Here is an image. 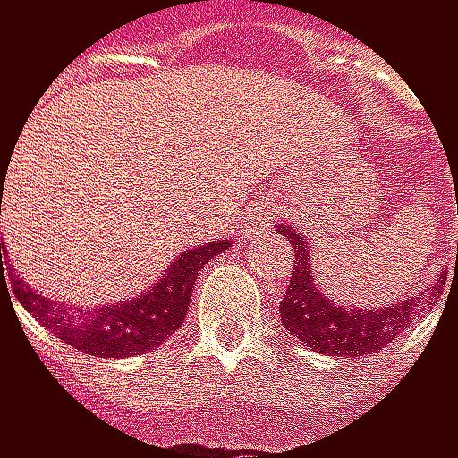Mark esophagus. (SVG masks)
Here are the masks:
<instances>
[{
	"label": "esophagus",
	"mask_w": 458,
	"mask_h": 458,
	"mask_svg": "<svg viewBox=\"0 0 458 458\" xmlns=\"http://www.w3.org/2000/svg\"><path fill=\"white\" fill-rule=\"evenodd\" d=\"M270 221H273V208H267V204H262V208H257L254 213H250V216L245 218L242 232H245V234H257V232H262Z\"/></svg>",
	"instance_id": "1"
}]
</instances>
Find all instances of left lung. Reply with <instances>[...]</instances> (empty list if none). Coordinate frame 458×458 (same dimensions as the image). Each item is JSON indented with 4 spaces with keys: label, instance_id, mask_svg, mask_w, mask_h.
Listing matches in <instances>:
<instances>
[{
    "label": "left lung",
    "instance_id": "obj_1",
    "mask_svg": "<svg viewBox=\"0 0 458 458\" xmlns=\"http://www.w3.org/2000/svg\"><path fill=\"white\" fill-rule=\"evenodd\" d=\"M276 229L294 248V267L289 273L292 278L281 301V319L284 327L294 338H301L306 347L317 350L319 355L360 358L391 344L396 335H402L404 327L412 325L415 314L420 311L418 306L426 301V292L412 297V301L407 297V301L391 306H371V309L341 306L330 301L327 294H322V289L317 286L314 278L317 262L303 229L286 224H276Z\"/></svg>",
    "mask_w": 458,
    "mask_h": 458
}]
</instances>
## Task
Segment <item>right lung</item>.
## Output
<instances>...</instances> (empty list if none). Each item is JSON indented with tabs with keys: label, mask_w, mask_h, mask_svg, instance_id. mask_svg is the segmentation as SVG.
<instances>
[{
	"label": "right lung",
	"mask_w": 458,
	"mask_h": 458,
	"mask_svg": "<svg viewBox=\"0 0 458 458\" xmlns=\"http://www.w3.org/2000/svg\"><path fill=\"white\" fill-rule=\"evenodd\" d=\"M226 248V240H216L188 250V254H180L161 273L157 284H152L147 292L125 303L76 309L51 301V297L35 292L24 281H21V286H15V297L46 330L62 338L64 344L98 358H133L161 347L182 325L191 306L196 276ZM2 257L4 245L0 242V267Z\"/></svg>",
	"instance_id": "right-lung-1"
}]
</instances>
